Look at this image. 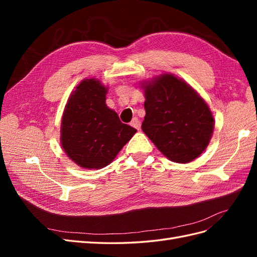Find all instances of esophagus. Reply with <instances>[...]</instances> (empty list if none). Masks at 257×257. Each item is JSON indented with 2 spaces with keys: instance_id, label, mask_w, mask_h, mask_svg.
<instances>
[{
  "instance_id": "34e87169",
  "label": "esophagus",
  "mask_w": 257,
  "mask_h": 257,
  "mask_svg": "<svg viewBox=\"0 0 257 257\" xmlns=\"http://www.w3.org/2000/svg\"><path fill=\"white\" fill-rule=\"evenodd\" d=\"M131 126L135 127L136 130H139V127H141V121H139L138 118H133V120L131 121Z\"/></svg>"
}]
</instances>
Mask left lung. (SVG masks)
Returning a JSON list of instances; mask_svg holds the SVG:
<instances>
[{
    "mask_svg": "<svg viewBox=\"0 0 257 257\" xmlns=\"http://www.w3.org/2000/svg\"><path fill=\"white\" fill-rule=\"evenodd\" d=\"M145 93L142 128L165 157L185 164L208 147L214 118L197 91L174 74H162L141 82Z\"/></svg>",
    "mask_w": 257,
    "mask_h": 257,
    "instance_id": "obj_1",
    "label": "left lung"
}]
</instances>
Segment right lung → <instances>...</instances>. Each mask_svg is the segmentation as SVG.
<instances>
[{
  "instance_id": "add662e5",
  "label": "right lung",
  "mask_w": 257,
  "mask_h": 257,
  "mask_svg": "<svg viewBox=\"0 0 257 257\" xmlns=\"http://www.w3.org/2000/svg\"><path fill=\"white\" fill-rule=\"evenodd\" d=\"M107 92L99 80L83 79L69 95L62 115L61 146L82 168L109 165L137 132L106 105Z\"/></svg>"
}]
</instances>
